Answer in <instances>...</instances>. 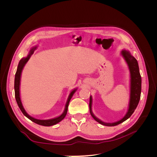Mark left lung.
Instances as JSON below:
<instances>
[{
    "label": "left lung",
    "instance_id": "left-lung-1",
    "mask_svg": "<svg viewBox=\"0 0 157 157\" xmlns=\"http://www.w3.org/2000/svg\"><path fill=\"white\" fill-rule=\"evenodd\" d=\"M122 55L124 57L125 60L128 65L130 71V77H131V83H130V99L129 104V109L126 113L125 117L122 118L119 121L114 122V123H105L101 121L98 119L94 115L92 111V96L90 97V112L92 117L94 118L95 121L98 122L100 123L101 124L107 126H114L121 124L124 121H126L128 118H129L131 115L134 112L137 105H138L140 96H141V77L139 70L138 63L136 59L133 57L129 52L126 50L122 51Z\"/></svg>",
    "mask_w": 157,
    "mask_h": 157
}]
</instances>
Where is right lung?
<instances>
[{"label": "right lung", "mask_w": 157, "mask_h": 157, "mask_svg": "<svg viewBox=\"0 0 157 157\" xmlns=\"http://www.w3.org/2000/svg\"><path fill=\"white\" fill-rule=\"evenodd\" d=\"M36 48H33L31 50L30 52V54H29L27 57L25 58H23L20 60V63L18 64L17 66V71L15 75V80H14V90H15V98H16V100L17 101V105L20 107V110L21 111V112L23 113V115H24L26 117H27L29 118V120H31V121L34 122L36 124H38L39 125H42V126H50L52 125H54L56 124L57 123L61 121H62L63 118H65V117L67 115V109H68V106H69V101L71 100V98L73 96V94H75V92H76V90H73L72 92H71V94H69V98L67 99V103H66V105H65V111L63 112V113L61 115V116L53 118V119H50V120H39V119H36V118H33L31 116H29L28 114L25 112L24 108H23V105H22V103L21 101V99H20V77H21V71L22 69L24 67V65H25V63L27 62V61L29 60V59L30 58L31 56L33 54V52H34V50H35Z\"/></svg>", "instance_id": "1"}]
</instances>
